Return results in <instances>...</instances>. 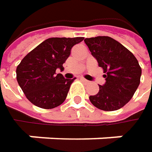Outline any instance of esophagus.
<instances>
[{
	"instance_id": "1",
	"label": "esophagus",
	"mask_w": 152,
	"mask_h": 152,
	"mask_svg": "<svg viewBox=\"0 0 152 152\" xmlns=\"http://www.w3.org/2000/svg\"><path fill=\"white\" fill-rule=\"evenodd\" d=\"M81 80H82L83 83H90V82H89L88 80H86V79H84V78H83V77L81 78Z\"/></svg>"
}]
</instances>
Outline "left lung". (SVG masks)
<instances>
[{
    "label": "left lung",
    "mask_w": 152,
    "mask_h": 152,
    "mask_svg": "<svg viewBox=\"0 0 152 152\" xmlns=\"http://www.w3.org/2000/svg\"><path fill=\"white\" fill-rule=\"evenodd\" d=\"M84 42L106 73V83L99 85L98 94L89 98L91 104L104 111L121 108L132 99L140 83L142 69L137 58L110 37L85 39Z\"/></svg>",
    "instance_id": "left-lung-1"
}]
</instances>
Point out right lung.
I'll return each mask as SVG.
<instances>
[{
	"instance_id": "obj_1",
	"label": "right lung",
	"mask_w": 152,
	"mask_h": 152,
	"mask_svg": "<svg viewBox=\"0 0 152 152\" xmlns=\"http://www.w3.org/2000/svg\"><path fill=\"white\" fill-rule=\"evenodd\" d=\"M83 38H50L31 51L16 68V80L28 100L44 109L61 105L74 79H67L56 69L63 63L72 47Z\"/></svg>"
}]
</instances>
